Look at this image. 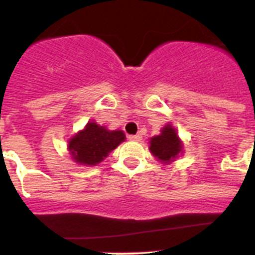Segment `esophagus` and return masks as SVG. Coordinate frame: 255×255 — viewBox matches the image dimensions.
<instances>
[{
    "label": "esophagus",
    "instance_id": "1",
    "mask_svg": "<svg viewBox=\"0 0 255 255\" xmlns=\"http://www.w3.org/2000/svg\"><path fill=\"white\" fill-rule=\"evenodd\" d=\"M128 139L131 141H140L141 140V135L140 134H136V135H129Z\"/></svg>",
    "mask_w": 255,
    "mask_h": 255
}]
</instances>
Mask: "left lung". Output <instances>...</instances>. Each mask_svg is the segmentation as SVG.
Returning a JSON list of instances; mask_svg holds the SVG:
<instances>
[{
    "instance_id": "obj_1",
    "label": "left lung",
    "mask_w": 255,
    "mask_h": 255,
    "mask_svg": "<svg viewBox=\"0 0 255 255\" xmlns=\"http://www.w3.org/2000/svg\"><path fill=\"white\" fill-rule=\"evenodd\" d=\"M149 150L155 158L163 163H170L182 153V141L180 140L176 129L167 124L161 130V134L155 135L149 141Z\"/></svg>"
}]
</instances>
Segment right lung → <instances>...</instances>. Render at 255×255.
Here are the masks:
<instances>
[{
  "instance_id": "add662e5",
  "label": "right lung",
  "mask_w": 255,
  "mask_h": 255,
  "mask_svg": "<svg viewBox=\"0 0 255 255\" xmlns=\"http://www.w3.org/2000/svg\"><path fill=\"white\" fill-rule=\"evenodd\" d=\"M125 140V134L121 130H107L94 121H89L82 131L75 134L69 140L71 158L79 164L96 166L116 149L117 145Z\"/></svg>"
}]
</instances>
